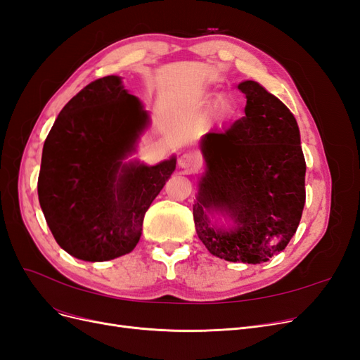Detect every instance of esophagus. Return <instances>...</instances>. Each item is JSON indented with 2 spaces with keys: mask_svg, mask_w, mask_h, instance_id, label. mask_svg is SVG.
I'll return each mask as SVG.
<instances>
[{
  "mask_svg": "<svg viewBox=\"0 0 360 360\" xmlns=\"http://www.w3.org/2000/svg\"><path fill=\"white\" fill-rule=\"evenodd\" d=\"M179 167L189 174L195 172L200 167V159L192 153H184L179 159Z\"/></svg>",
  "mask_w": 360,
  "mask_h": 360,
  "instance_id": "obj_1",
  "label": "esophagus"
}]
</instances>
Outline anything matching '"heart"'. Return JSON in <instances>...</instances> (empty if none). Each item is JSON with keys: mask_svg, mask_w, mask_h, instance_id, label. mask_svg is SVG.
<instances>
[{"mask_svg": "<svg viewBox=\"0 0 360 360\" xmlns=\"http://www.w3.org/2000/svg\"><path fill=\"white\" fill-rule=\"evenodd\" d=\"M216 103H217V101H213V99L209 101V105H216Z\"/></svg>", "mask_w": 360, "mask_h": 360, "instance_id": "b5f03b06", "label": "heart"}]
</instances>
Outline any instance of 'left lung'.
<instances>
[{
  "label": "left lung",
  "instance_id": "obj_1",
  "mask_svg": "<svg viewBox=\"0 0 360 360\" xmlns=\"http://www.w3.org/2000/svg\"><path fill=\"white\" fill-rule=\"evenodd\" d=\"M245 117L201 141L207 171L193 204L195 230L210 254L259 264L278 255L296 233L307 200L304 163L296 118L254 81L237 86ZM210 210L230 214L236 228L213 227Z\"/></svg>",
  "mask_w": 360,
  "mask_h": 360
}]
</instances>
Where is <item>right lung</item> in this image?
Masks as SVG:
<instances>
[{
	"label": "right lung",
	"mask_w": 360,
	"mask_h": 360,
	"mask_svg": "<svg viewBox=\"0 0 360 360\" xmlns=\"http://www.w3.org/2000/svg\"><path fill=\"white\" fill-rule=\"evenodd\" d=\"M148 115L118 76L96 79L63 108L46 136L37 192L57 243L75 258L108 261L139 242L144 214L176 169L122 160Z\"/></svg>",
	"instance_id": "1"
}]
</instances>
